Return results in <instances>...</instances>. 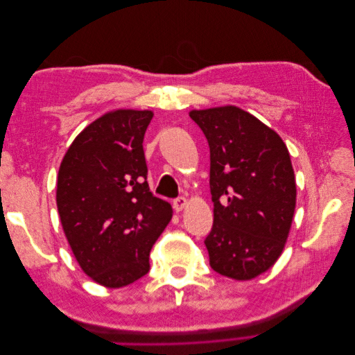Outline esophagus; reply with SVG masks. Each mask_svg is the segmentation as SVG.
I'll use <instances>...</instances> for the list:
<instances>
[{
	"instance_id": "obj_1",
	"label": "esophagus",
	"mask_w": 355,
	"mask_h": 355,
	"mask_svg": "<svg viewBox=\"0 0 355 355\" xmlns=\"http://www.w3.org/2000/svg\"><path fill=\"white\" fill-rule=\"evenodd\" d=\"M187 202H188V201H187L185 197H178V198H175V201H173V207H175L176 211H180L182 209H185Z\"/></svg>"
}]
</instances>
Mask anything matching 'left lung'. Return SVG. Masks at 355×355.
Instances as JSON below:
<instances>
[{
  "mask_svg": "<svg viewBox=\"0 0 355 355\" xmlns=\"http://www.w3.org/2000/svg\"><path fill=\"white\" fill-rule=\"evenodd\" d=\"M210 148V266L252 280L280 257L292 227L296 182L282 137L237 106L191 111Z\"/></svg>",
  "mask_w": 355,
  "mask_h": 355,
  "instance_id": "obj_1",
  "label": "left lung"
}]
</instances>
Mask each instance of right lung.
Segmentation results:
<instances>
[{
	"label": "right lung",
	"instance_id": "obj_1",
	"mask_svg": "<svg viewBox=\"0 0 355 355\" xmlns=\"http://www.w3.org/2000/svg\"><path fill=\"white\" fill-rule=\"evenodd\" d=\"M151 111L105 114L75 137L62 159L56 202L81 270L118 288L149 271V252L171 206L149 191L144 136Z\"/></svg>",
	"mask_w": 355,
	"mask_h": 355
}]
</instances>
